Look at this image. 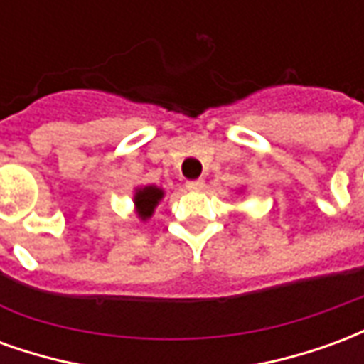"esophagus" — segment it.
<instances>
[{"label":"esophagus","instance_id":"1","mask_svg":"<svg viewBox=\"0 0 364 364\" xmlns=\"http://www.w3.org/2000/svg\"><path fill=\"white\" fill-rule=\"evenodd\" d=\"M205 187V181L203 179H195V181H187V189L191 191H200Z\"/></svg>","mask_w":364,"mask_h":364}]
</instances>
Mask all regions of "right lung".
<instances>
[{
  "label": "right lung",
  "mask_w": 364,
  "mask_h": 364,
  "mask_svg": "<svg viewBox=\"0 0 364 364\" xmlns=\"http://www.w3.org/2000/svg\"><path fill=\"white\" fill-rule=\"evenodd\" d=\"M161 197H164V191L158 189V187H144V189L136 193L134 203L142 220L150 218L154 208H156V205H158Z\"/></svg>",
  "instance_id": "obj_1"
}]
</instances>
